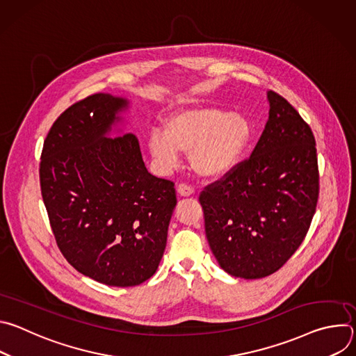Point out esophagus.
Wrapping results in <instances>:
<instances>
[{
    "label": "esophagus",
    "mask_w": 356,
    "mask_h": 356,
    "mask_svg": "<svg viewBox=\"0 0 356 356\" xmlns=\"http://www.w3.org/2000/svg\"><path fill=\"white\" fill-rule=\"evenodd\" d=\"M193 193H194V188H193L191 186L186 184V183H180V184L177 186V194L181 195V197H188V195H191Z\"/></svg>",
    "instance_id": "esophagus-1"
}]
</instances>
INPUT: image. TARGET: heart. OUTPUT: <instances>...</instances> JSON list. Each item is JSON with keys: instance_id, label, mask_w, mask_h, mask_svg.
<instances>
[{"instance_id": "b5f03b06", "label": "heart", "mask_w": 356, "mask_h": 356, "mask_svg": "<svg viewBox=\"0 0 356 356\" xmlns=\"http://www.w3.org/2000/svg\"><path fill=\"white\" fill-rule=\"evenodd\" d=\"M252 138L253 124L246 115L201 107L175 113L165 121V131L152 129L147 149L166 166L177 163L180 152L190 154L195 173L216 179L239 163Z\"/></svg>"}]
</instances>
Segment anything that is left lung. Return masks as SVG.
I'll return each instance as SVG.
<instances>
[{"label":"left lung","mask_w":356,"mask_h":356,"mask_svg":"<svg viewBox=\"0 0 356 356\" xmlns=\"http://www.w3.org/2000/svg\"><path fill=\"white\" fill-rule=\"evenodd\" d=\"M269 118L248 161L200 194L209 245L231 276L261 279L301 245L316 213L318 163L310 127L268 91Z\"/></svg>","instance_id":"8db88e82"}]
</instances>
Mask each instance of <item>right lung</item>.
<instances>
[{
	"label": "right lung",
	"mask_w": 356,
	"mask_h": 356,
	"mask_svg": "<svg viewBox=\"0 0 356 356\" xmlns=\"http://www.w3.org/2000/svg\"><path fill=\"white\" fill-rule=\"evenodd\" d=\"M128 108L129 99L108 92L69 107L43 142L39 169L63 257L81 275L117 287L155 275L177 204L173 181L152 176L138 138L122 134Z\"/></svg>",
	"instance_id": "obj_1"
}]
</instances>
